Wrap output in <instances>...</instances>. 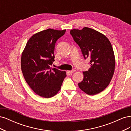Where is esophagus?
Returning <instances> with one entry per match:
<instances>
[{
	"label": "esophagus",
	"instance_id": "obj_1",
	"mask_svg": "<svg viewBox=\"0 0 131 131\" xmlns=\"http://www.w3.org/2000/svg\"><path fill=\"white\" fill-rule=\"evenodd\" d=\"M75 70L74 69H73V70H69V71H68V73H69V74H72V73H73L74 72H75Z\"/></svg>",
	"mask_w": 131,
	"mask_h": 131
}]
</instances>
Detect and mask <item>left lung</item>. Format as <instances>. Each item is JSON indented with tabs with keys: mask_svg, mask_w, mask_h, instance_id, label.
Instances as JSON below:
<instances>
[{
	"mask_svg": "<svg viewBox=\"0 0 131 131\" xmlns=\"http://www.w3.org/2000/svg\"><path fill=\"white\" fill-rule=\"evenodd\" d=\"M70 34L80 47L84 58H90L91 68L83 72L84 79L79 88L89 95L103 91L112 80L115 59L112 44L104 35L92 28L72 29Z\"/></svg>",
	"mask_w": 131,
	"mask_h": 131,
	"instance_id": "1",
	"label": "left lung"
}]
</instances>
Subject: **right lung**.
I'll use <instances>...</instances> for the list:
<instances>
[{
	"instance_id": "obj_1",
	"label": "right lung",
	"mask_w": 131,
	"mask_h": 131,
	"mask_svg": "<svg viewBox=\"0 0 131 131\" xmlns=\"http://www.w3.org/2000/svg\"><path fill=\"white\" fill-rule=\"evenodd\" d=\"M66 30L47 29L33 35L27 42L21 57V69L27 83L39 96L50 98L60 90L65 71L50 66L54 61L56 42Z\"/></svg>"
}]
</instances>
